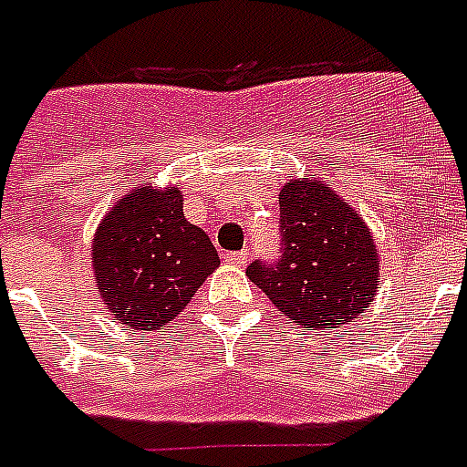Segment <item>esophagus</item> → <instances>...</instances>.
Here are the masks:
<instances>
[{"label": "esophagus", "mask_w": 467, "mask_h": 467, "mask_svg": "<svg viewBox=\"0 0 467 467\" xmlns=\"http://www.w3.org/2000/svg\"><path fill=\"white\" fill-rule=\"evenodd\" d=\"M225 261L227 264H233V265H246V261H249V252H230L225 254Z\"/></svg>", "instance_id": "1"}]
</instances>
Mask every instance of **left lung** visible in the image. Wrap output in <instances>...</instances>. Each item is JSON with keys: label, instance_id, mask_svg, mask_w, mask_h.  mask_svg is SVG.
I'll return each instance as SVG.
<instances>
[{"label": "left lung", "instance_id": "8db88e82", "mask_svg": "<svg viewBox=\"0 0 467 467\" xmlns=\"http://www.w3.org/2000/svg\"><path fill=\"white\" fill-rule=\"evenodd\" d=\"M277 199L285 252L273 265L254 261L246 277L299 327L348 325L378 292L379 258L370 227L318 178H289Z\"/></svg>", "mask_w": 467, "mask_h": 467}]
</instances>
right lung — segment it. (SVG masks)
Instances as JSON below:
<instances>
[{
  "instance_id": "add662e5",
  "label": "right lung",
  "mask_w": 467,
  "mask_h": 467,
  "mask_svg": "<svg viewBox=\"0 0 467 467\" xmlns=\"http://www.w3.org/2000/svg\"><path fill=\"white\" fill-rule=\"evenodd\" d=\"M178 185H140L113 203L92 240L97 292L116 323L161 330L221 265L215 246L182 211Z\"/></svg>"
}]
</instances>
